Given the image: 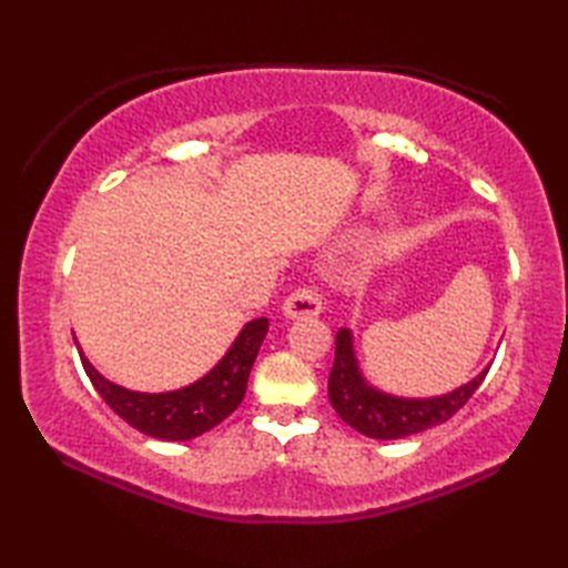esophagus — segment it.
I'll use <instances>...</instances> for the list:
<instances>
[{
  "mask_svg": "<svg viewBox=\"0 0 568 568\" xmlns=\"http://www.w3.org/2000/svg\"><path fill=\"white\" fill-rule=\"evenodd\" d=\"M322 307H324V300H322V293L317 291V287L303 285V287H297L295 293L287 295L283 312L287 317H317Z\"/></svg>",
  "mask_w": 568,
  "mask_h": 568,
  "instance_id": "1",
  "label": "esophagus"
}]
</instances>
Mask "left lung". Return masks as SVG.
<instances>
[{"label":"left lung","mask_w":568,"mask_h":568,"mask_svg":"<svg viewBox=\"0 0 568 568\" xmlns=\"http://www.w3.org/2000/svg\"><path fill=\"white\" fill-rule=\"evenodd\" d=\"M486 376L488 368L464 388L444 397H432V400H403V397L383 395L368 388L364 378L358 376L352 354V334L339 329L334 366L329 373V400L346 425H352L366 437L400 439L452 419L470 400V395L480 388Z\"/></svg>","instance_id":"obj_1"}]
</instances>
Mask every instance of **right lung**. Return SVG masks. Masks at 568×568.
<instances>
[{"instance_id":"obj_1","label":"right lung","mask_w":568,"mask_h":568,"mask_svg":"<svg viewBox=\"0 0 568 568\" xmlns=\"http://www.w3.org/2000/svg\"><path fill=\"white\" fill-rule=\"evenodd\" d=\"M268 320H253L241 329L239 339L226 356L202 381L173 393H134L102 378L80 352L82 368L102 400L122 417L126 425L165 442H185L220 425L244 400L248 373L258 356Z\"/></svg>"}]
</instances>
